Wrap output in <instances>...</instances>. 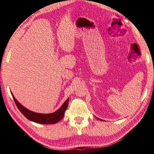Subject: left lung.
I'll use <instances>...</instances> for the list:
<instances>
[{
  "label": "left lung",
  "instance_id": "obj_1",
  "mask_svg": "<svg viewBox=\"0 0 154 154\" xmlns=\"http://www.w3.org/2000/svg\"><path fill=\"white\" fill-rule=\"evenodd\" d=\"M100 121H102V120H101V119H100Z\"/></svg>",
  "mask_w": 154,
  "mask_h": 154
}]
</instances>
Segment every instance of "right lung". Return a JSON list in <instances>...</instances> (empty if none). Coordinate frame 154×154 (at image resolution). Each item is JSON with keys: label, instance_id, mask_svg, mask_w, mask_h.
Returning <instances> with one entry per match:
<instances>
[{"label": "right lung", "instance_id": "add662e5", "mask_svg": "<svg viewBox=\"0 0 154 154\" xmlns=\"http://www.w3.org/2000/svg\"><path fill=\"white\" fill-rule=\"evenodd\" d=\"M12 96L13 97L14 101H15L16 106H17L19 111L26 117V118L29 120L31 121L37 122V123L44 124V125H51L55 124L60 121L64 116H65V112L66 108L68 107L69 100L68 98L66 101L64 102V104L60 106V108L54 112L50 113V114H40L32 112L28 109L25 108L23 106H22L17 100L15 99V97L13 96V94Z\"/></svg>", "mask_w": 154, "mask_h": 154}]
</instances>
